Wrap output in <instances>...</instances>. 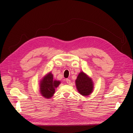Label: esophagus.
I'll list each match as a JSON object with an SVG mask.
<instances>
[{
    "instance_id": "34e87169",
    "label": "esophagus",
    "mask_w": 133,
    "mask_h": 133,
    "mask_svg": "<svg viewBox=\"0 0 133 133\" xmlns=\"http://www.w3.org/2000/svg\"><path fill=\"white\" fill-rule=\"evenodd\" d=\"M66 83H67L68 84H70V83H71L70 80L69 79H66Z\"/></svg>"
}]
</instances>
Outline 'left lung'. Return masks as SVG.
Returning <instances> with one entry per match:
<instances>
[{"label":"left lung","mask_w":133,"mask_h":133,"mask_svg":"<svg viewBox=\"0 0 133 133\" xmlns=\"http://www.w3.org/2000/svg\"><path fill=\"white\" fill-rule=\"evenodd\" d=\"M76 88L80 94L83 96L90 95L93 89L91 79L83 72H80L75 80Z\"/></svg>","instance_id":"left-lung-1"}]
</instances>
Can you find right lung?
<instances>
[{"instance_id": "add662e5", "label": "right lung", "mask_w": 133, "mask_h": 133, "mask_svg": "<svg viewBox=\"0 0 133 133\" xmlns=\"http://www.w3.org/2000/svg\"><path fill=\"white\" fill-rule=\"evenodd\" d=\"M60 83L59 81L54 80L53 74L50 73L41 80L40 92L44 97L50 98L54 94L55 88L58 87Z\"/></svg>"}]
</instances>
